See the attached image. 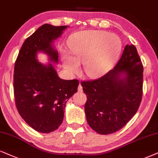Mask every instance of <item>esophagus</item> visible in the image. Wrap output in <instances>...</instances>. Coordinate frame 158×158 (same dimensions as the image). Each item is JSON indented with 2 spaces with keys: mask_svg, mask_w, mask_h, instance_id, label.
I'll use <instances>...</instances> for the list:
<instances>
[{
  "mask_svg": "<svg viewBox=\"0 0 158 158\" xmlns=\"http://www.w3.org/2000/svg\"><path fill=\"white\" fill-rule=\"evenodd\" d=\"M78 91H79V92H82V91H83L82 86L81 85V84H79V87H78Z\"/></svg>",
  "mask_w": 158,
  "mask_h": 158,
  "instance_id": "obj_1",
  "label": "esophagus"
}]
</instances>
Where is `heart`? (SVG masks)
Instances as JSON below:
<instances>
[{"instance_id":"1","label":"heart","mask_w":158,"mask_h":158,"mask_svg":"<svg viewBox=\"0 0 158 158\" xmlns=\"http://www.w3.org/2000/svg\"><path fill=\"white\" fill-rule=\"evenodd\" d=\"M69 50L62 52L63 66L68 72L79 73V64L83 63L84 73L90 79H96L106 74L117 63L122 41L114 33L87 30L71 37Z\"/></svg>"}]
</instances>
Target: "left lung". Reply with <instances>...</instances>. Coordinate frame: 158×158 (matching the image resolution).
<instances>
[{
  "label": "left lung",
  "mask_w": 158,
  "mask_h": 158,
  "mask_svg": "<svg viewBox=\"0 0 158 158\" xmlns=\"http://www.w3.org/2000/svg\"><path fill=\"white\" fill-rule=\"evenodd\" d=\"M143 69L136 48L126 45L114 69L95 80L81 81L86 118L95 132L114 133L135 115L142 98Z\"/></svg>",
  "instance_id": "obj_1"
}]
</instances>
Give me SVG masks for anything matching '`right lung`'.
I'll list each match as a JSON object with an SVG mask.
<instances>
[{
	"label": "right lung",
	"instance_id": "1",
	"mask_svg": "<svg viewBox=\"0 0 158 158\" xmlns=\"http://www.w3.org/2000/svg\"><path fill=\"white\" fill-rule=\"evenodd\" d=\"M68 26L44 24L24 41L15 64L14 93L16 107L26 123L40 133L58 128L63 120L65 103L77 92V79L64 80L52 63L44 65L36 59L42 52L49 60L58 62L54 40Z\"/></svg>",
	"mask_w": 158,
	"mask_h": 158
}]
</instances>
